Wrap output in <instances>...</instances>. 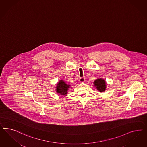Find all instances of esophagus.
Returning <instances> with one entry per match:
<instances>
[{
    "instance_id": "obj_1",
    "label": "esophagus",
    "mask_w": 147,
    "mask_h": 147,
    "mask_svg": "<svg viewBox=\"0 0 147 147\" xmlns=\"http://www.w3.org/2000/svg\"><path fill=\"white\" fill-rule=\"evenodd\" d=\"M79 81L80 82V83H84L85 81V78H84V77H81V78H80Z\"/></svg>"
}]
</instances>
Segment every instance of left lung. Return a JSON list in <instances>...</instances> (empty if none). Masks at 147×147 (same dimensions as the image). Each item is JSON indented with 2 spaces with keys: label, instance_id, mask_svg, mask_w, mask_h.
Here are the masks:
<instances>
[{
  "label": "left lung",
  "instance_id": "1",
  "mask_svg": "<svg viewBox=\"0 0 147 147\" xmlns=\"http://www.w3.org/2000/svg\"><path fill=\"white\" fill-rule=\"evenodd\" d=\"M107 83L106 81L103 78L96 79L94 82V85L96 87V89L99 92H104L107 88Z\"/></svg>",
  "mask_w": 147,
  "mask_h": 147
}]
</instances>
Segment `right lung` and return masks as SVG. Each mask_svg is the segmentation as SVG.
Listing matches in <instances>:
<instances>
[{"label": "right lung", "instance_id": "add662e5", "mask_svg": "<svg viewBox=\"0 0 147 147\" xmlns=\"http://www.w3.org/2000/svg\"><path fill=\"white\" fill-rule=\"evenodd\" d=\"M56 88V91L58 94L66 96L68 93L69 89L70 88V85L67 84L63 80H59L57 83Z\"/></svg>", "mask_w": 147, "mask_h": 147}]
</instances>
